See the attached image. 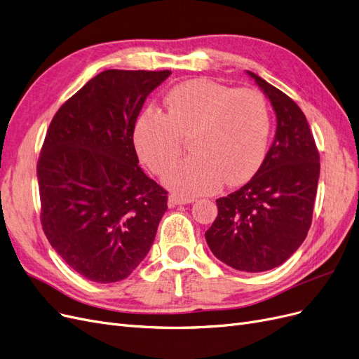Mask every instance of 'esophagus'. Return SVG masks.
<instances>
[{"label": "esophagus", "instance_id": "esophagus-1", "mask_svg": "<svg viewBox=\"0 0 359 359\" xmlns=\"http://www.w3.org/2000/svg\"><path fill=\"white\" fill-rule=\"evenodd\" d=\"M194 201H195V198H191V196H182V195H176V194H171L168 196V205L170 207H176V205H182V204H191Z\"/></svg>", "mask_w": 359, "mask_h": 359}]
</instances>
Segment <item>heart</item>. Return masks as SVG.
Listing matches in <instances>:
<instances>
[{
    "label": "heart",
    "instance_id": "heart-1",
    "mask_svg": "<svg viewBox=\"0 0 359 359\" xmlns=\"http://www.w3.org/2000/svg\"><path fill=\"white\" fill-rule=\"evenodd\" d=\"M167 114L147 110L134 126L138 156L155 175L175 163L182 137L191 135L194 154L171 167L167 187L180 194H210L248 182L264 163L270 121L265 100L250 88L229 89L213 80L192 79L165 97Z\"/></svg>",
    "mask_w": 359,
    "mask_h": 359
}]
</instances>
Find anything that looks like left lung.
Wrapping results in <instances>:
<instances>
[{
    "mask_svg": "<svg viewBox=\"0 0 359 359\" xmlns=\"http://www.w3.org/2000/svg\"><path fill=\"white\" fill-rule=\"evenodd\" d=\"M276 111L274 142L245 187L216 200L205 231L213 255L248 273L279 267L302 246L313 217L319 152L304 113L280 89L248 72Z\"/></svg>",
    "mask_w": 359,
    "mask_h": 359,
    "instance_id": "left-lung-1",
    "label": "left lung"
}]
</instances>
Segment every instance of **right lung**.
<instances>
[{
    "mask_svg": "<svg viewBox=\"0 0 359 359\" xmlns=\"http://www.w3.org/2000/svg\"><path fill=\"white\" fill-rule=\"evenodd\" d=\"M171 72L106 70L53 116L37 163L41 226L70 267L97 283L123 280L152 246L167 191L138 167L134 126Z\"/></svg>",
    "mask_w": 359,
    "mask_h": 359,
    "instance_id": "add662e5",
    "label": "right lung"
}]
</instances>
